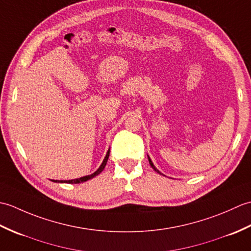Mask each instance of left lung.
<instances>
[{
  "mask_svg": "<svg viewBox=\"0 0 251 251\" xmlns=\"http://www.w3.org/2000/svg\"><path fill=\"white\" fill-rule=\"evenodd\" d=\"M149 163H150V165H151V167L154 169V170H155V172H157V173H159L158 172V170L155 168V167H154V165H153V163H152V161H151V159L150 158H149ZM159 174H161V173H159Z\"/></svg>",
  "mask_w": 251,
  "mask_h": 251,
  "instance_id": "8db88e82",
  "label": "left lung"
}]
</instances>
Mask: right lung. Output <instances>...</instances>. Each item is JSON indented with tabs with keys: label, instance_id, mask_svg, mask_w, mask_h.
<instances>
[{
	"label": "right lung",
	"instance_id": "1",
	"mask_svg": "<svg viewBox=\"0 0 251 251\" xmlns=\"http://www.w3.org/2000/svg\"><path fill=\"white\" fill-rule=\"evenodd\" d=\"M109 154H110V151H108V153H106V155H105V157H104V159H103V162H102V164H101V166L98 168L97 172H95V173L92 174V175L85 176V177L78 178V179H73V180H65V181H62V180H52V181H55V182H66V183H79V182H85V181H87V180H89V179H92V178L96 177V176H98L101 172H102V170H103L104 167H105L106 162H108Z\"/></svg>",
	"mask_w": 251,
	"mask_h": 251
}]
</instances>
